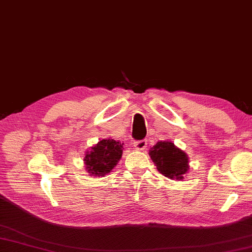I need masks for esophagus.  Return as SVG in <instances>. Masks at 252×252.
<instances>
[{"instance_id":"obj_1","label":"esophagus","mask_w":252,"mask_h":252,"mask_svg":"<svg viewBox=\"0 0 252 252\" xmlns=\"http://www.w3.org/2000/svg\"><path fill=\"white\" fill-rule=\"evenodd\" d=\"M147 146V140H142V141H136L134 143V147L136 151H144Z\"/></svg>"}]
</instances>
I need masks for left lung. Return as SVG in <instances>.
<instances>
[{
	"label": "left lung",
	"instance_id": "left-lung-1",
	"mask_svg": "<svg viewBox=\"0 0 252 252\" xmlns=\"http://www.w3.org/2000/svg\"><path fill=\"white\" fill-rule=\"evenodd\" d=\"M149 156L159 172L171 180H183L189 169L187 155L170 141L157 142L149 149Z\"/></svg>",
	"mask_w": 252,
	"mask_h": 252
}]
</instances>
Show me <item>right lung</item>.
<instances>
[{"label":"right lung","mask_w":252,"mask_h":252,"mask_svg":"<svg viewBox=\"0 0 252 252\" xmlns=\"http://www.w3.org/2000/svg\"><path fill=\"white\" fill-rule=\"evenodd\" d=\"M123 144L104 138L91 148L84 157L87 172L93 176H104L114 169L122 156Z\"/></svg>","instance_id":"add662e5"}]
</instances>
